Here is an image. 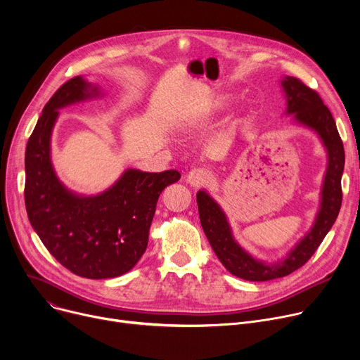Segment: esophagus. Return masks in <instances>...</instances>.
Returning a JSON list of instances; mask_svg holds the SVG:
<instances>
[{
    "label": "esophagus",
    "instance_id": "1",
    "mask_svg": "<svg viewBox=\"0 0 360 360\" xmlns=\"http://www.w3.org/2000/svg\"><path fill=\"white\" fill-rule=\"evenodd\" d=\"M210 179H212V175L209 174V170L200 169V167L190 170L186 175V184H190L191 186H195V188L207 185L210 182Z\"/></svg>",
    "mask_w": 360,
    "mask_h": 360
}]
</instances>
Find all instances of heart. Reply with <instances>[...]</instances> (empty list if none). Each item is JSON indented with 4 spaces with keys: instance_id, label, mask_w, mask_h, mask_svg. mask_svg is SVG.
<instances>
[{
    "instance_id": "1",
    "label": "heart",
    "mask_w": 360,
    "mask_h": 360,
    "mask_svg": "<svg viewBox=\"0 0 360 360\" xmlns=\"http://www.w3.org/2000/svg\"><path fill=\"white\" fill-rule=\"evenodd\" d=\"M232 103V98L229 94H217V96L213 98L212 101V109L214 112H223L224 109H228Z\"/></svg>"
}]
</instances>
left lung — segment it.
I'll list each match as a JSON object with an SVG mask.
<instances>
[{
	"instance_id": "obj_1",
	"label": "left lung",
	"mask_w": 360,
	"mask_h": 360,
	"mask_svg": "<svg viewBox=\"0 0 360 360\" xmlns=\"http://www.w3.org/2000/svg\"><path fill=\"white\" fill-rule=\"evenodd\" d=\"M280 83L286 98V115H293L296 125L314 131L327 151V169L321 188L319 209L309 232L299 239L286 257L266 262L245 251L236 242L229 220L217 201L204 190L197 193L200 221L213 251L226 270L250 281L285 277L304 266L333 228L342 207L345 148L331 112L318 93L300 80L286 75Z\"/></svg>"
}]
</instances>
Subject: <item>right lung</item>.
I'll list each match as a JSON object with an SVG mask.
<instances>
[{"label": "right lung", "instance_id": "obj_1", "mask_svg": "<svg viewBox=\"0 0 360 360\" xmlns=\"http://www.w3.org/2000/svg\"><path fill=\"white\" fill-rule=\"evenodd\" d=\"M101 96V87L82 75L64 83L45 105L25 156V202L32 228L65 269L96 280L122 276L136 266L147 248L159 195L181 178L174 169L151 174L128 167L96 195L68 190L51 160L53 125L60 109Z\"/></svg>", "mask_w": 360, "mask_h": 360}]
</instances>
